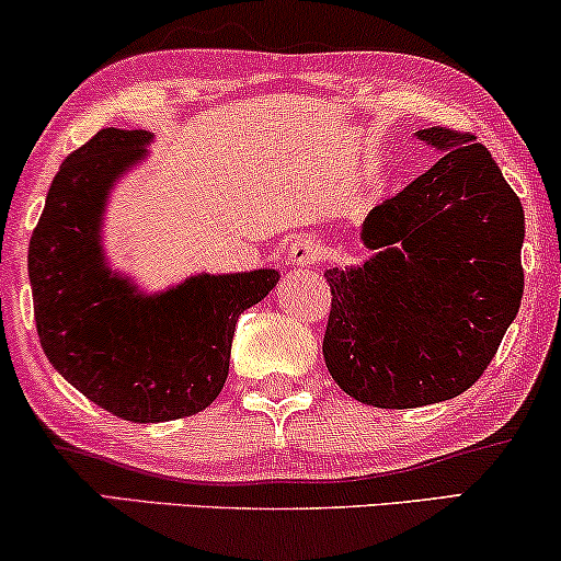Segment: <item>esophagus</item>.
Masks as SVG:
<instances>
[{
    "label": "esophagus",
    "mask_w": 561,
    "mask_h": 561,
    "mask_svg": "<svg viewBox=\"0 0 561 561\" xmlns=\"http://www.w3.org/2000/svg\"><path fill=\"white\" fill-rule=\"evenodd\" d=\"M319 254H322V244H319L314 237H296L288 247L286 260H288V265H294V267H309L317 263Z\"/></svg>",
    "instance_id": "1"
}]
</instances>
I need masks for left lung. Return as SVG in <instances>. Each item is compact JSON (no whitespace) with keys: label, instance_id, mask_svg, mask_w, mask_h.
Returning a JSON list of instances; mask_svg holds the SVG:
<instances>
[{"label":"left lung","instance_id":"left-lung-1","mask_svg":"<svg viewBox=\"0 0 561 561\" xmlns=\"http://www.w3.org/2000/svg\"><path fill=\"white\" fill-rule=\"evenodd\" d=\"M414 136L440 159L366 216L363 265L324 273L327 368L345 394L381 410L467 391L523 298L526 218L490 151L450 128Z\"/></svg>","mask_w":561,"mask_h":561}]
</instances>
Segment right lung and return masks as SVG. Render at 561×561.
<instances>
[{"label": "right lung", "mask_w": 561, "mask_h": 561, "mask_svg": "<svg viewBox=\"0 0 561 561\" xmlns=\"http://www.w3.org/2000/svg\"><path fill=\"white\" fill-rule=\"evenodd\" d=\"M149 130H98L64 159L27 250L35 324L50 366L90 402L130 423L187 417L221 394L242 311L280 273H195L147 294L113 271L103 247L105 208L149 157Z\"/></svg>", "instance_id": "obj_1"}]
</instances>
